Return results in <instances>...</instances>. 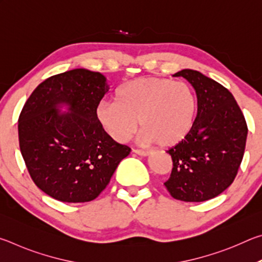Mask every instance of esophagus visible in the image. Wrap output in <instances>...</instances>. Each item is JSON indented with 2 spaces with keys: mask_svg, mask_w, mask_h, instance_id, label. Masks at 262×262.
Returning a JSON list of instances; mask_svg holds the SVG:
<instances>
[{
  "mask_svg": "<svg viewBox=\"0 0 262 262\" xmlns=\"http://www.w3.org/2000/svg\"><path fill=\"white\" fill-rule=\"evenodd\" d=\"M133 154L139 155V156H142V157H147V156H150V155H151V151H147V150L134 149V150H133Z\"/></svg>",
  "mask_w": 262,
  "mask_h": 262,
  "instance_id": "1",
  "label": "esophagus"
}]
</instances>
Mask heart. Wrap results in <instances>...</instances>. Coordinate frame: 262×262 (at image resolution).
Wrapping results in <instances>:
<instances>
[{"label":"heart","instance_id":"b5f03b06","mask_svg":"<svg viewBox=\"0 0 262 262\" xmlns=\"http://www.w3.org/2000/svg\"><path fill=\"white\" fill-rule=\"evenodd\" d=\"M196 98L189 84L167 78L142 77L127 82L115 92V100L101 101L96 119L106 135L126 142L141 126L147 144L174 147L192 129Z\"/></svg>","mask_w":262,"mask_h":262}]
</instances>
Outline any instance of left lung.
Returning <instances> with one entry per match:
<instances>
[{"mask_svg":"<svg viewBox=\"0 0 262 262\" xmlns=\"http://www.w3.org/2000/svg\"><path fill=\"white\" fill-rule=\"evenodd\" d=\"M173 76L194 88L198 112L187 137L167 151L173 168L164 185L177 200L203 202L224 192L236 178L245 151L246 121L222 84L192 69Z\"/></svg>","mask_w":262,"mask_h":262,"instance_id":"obj_1","label":"left lung"}]
</instances>
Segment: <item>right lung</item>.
Here are the masks:
<instances>
[{"instance_id":"right-lung-1","label":"right lung","mask_w":262,"mask_h":262,"mask_svg":"<svg viewBox=\"0 0 262 262\" xmlns=\"http://www.w3.org/2000/svg\"><path fill=\"white\" fill-rule=\"evenodd\" d=\"M108 90L103 74L73 69L39 84L21 110V156L34 184L55 200H95L130 152L97 122L96 107Z\"/></svg>"}]
</instances>
